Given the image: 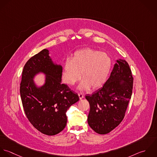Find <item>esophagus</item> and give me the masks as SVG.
<instances>
[{
  "label": "esophagus",
  "mask_w": 157,
  "mask_h": 157,
  "mask_svg": "<svg viewBox=\"0 0 157 157\" xmlns=\"http://www.w3.org/2000/svg\"><path fill=\"white\" fill-rule=\"evenodd\" d=\"M78 96H79V98L80 99H82V98H84V94H81V93L78 94Z\"/></svg>",
  "instance_id": "34e87169"
}]
</instances>
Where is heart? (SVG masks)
<instances>
[{
  "label": "heart",
  "instance_id": "b5f03b06",
  "mask_svg": "<svg viewBox=\"0 0 157 157\" xmlns=\"http://www.w3.org/2000/svg\"><path fill=\"white\" fill-rule=\"evenodd\" d=\"M112 65V59L106 53L91 48L79 50L74 53L71 60L64 63L63 81L72 86L81 78V75L79 90H89L91 86L96 89L105 82Z\"/></svg>",
  "mask_w": 157,
  "mask_h": 157
}]
</instances>
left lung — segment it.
Masks as SVG:
<instances>
[{
	"mask_svg": "<svg viewBox=\"0 0 157 157\" xmlns=\"http://www.w3.org/2000/svg\"><path fill=\"white\" fill-rule=\"evenodd\" d=\"M133 82L128 63L118 59L102 87L86 96L90 104L87 122L95 132L107 134L123 121L131 98Z\"/></svg>",
	"mask_w": 157,
	"mask_h": 157,
	"instance_id": "left-lung-1",
	"label": "left lung"
}]
</instances>
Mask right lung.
<instances>
[{
    "label": "right lung",
    "instance_id": "1",
    "mask_svg": "<svg viewBox=\"0 0 157 157\" xmlns=\"http://www.w3.org/2000/svg\"><path fill=\"white\" fill-rule=\"evenodd\" d=\"M40 74L44 77L41 86L34 81ZM62 65L52 59L47 49L32 57L23 69L20 94L25 115L32 125L47 135L63 130L67 110L79 99L77 94L62 84Z\"/></svg>",
    "mask_w": 157,
    "mask_h": 157
}]
</instances>
